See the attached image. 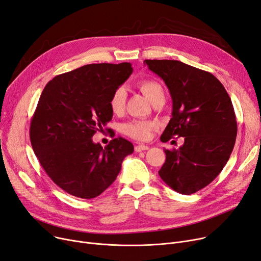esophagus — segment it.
Returning <instances> with one entry per match:
<instances>
[{
  "label": "esophagus",
  "instance_id": "esophagus-1",
  "mask_svg": "<svg viewBox=\"0 0 261 261\" xmlns=\"http://www.w3.org/2000/svg\"><path fill=\"white\" fill-rule=\"evenodd\" d=\"M148 149H149V147H148L147 145H143V144L136 145V146L134 147L135 152H141V151H144V150H148Z\"/></svg>",
  "mask_w": 261,
  "mask_h": 261
}]
</instances>
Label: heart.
<instances>
[{
  "instance_id": "b5f03b06",
  "label": "heart",
  "mask_w": 261,
  "mask_h": 261,
  "mask_svg": "<svg viewBox=\"0 0 261 261\" xmlns=\"http://www.w3.org/2000/svg\"><path fill=\"white\" fill-rule=\"evenodd\" d=\"M138 87L140 91L146 96V97L155 103L159 100H164L165 98V92H164L163 86L159 81L153 79H144L141 80ZM126 105V90L125 88H117L111 95L109 100V107L114 114H119L123 111ZM156 122L151 120L143 119H132L122 125V132L130 138L138 141H146L150 138L152 131L156 128Z\"/></svg>"
}]
</instances>
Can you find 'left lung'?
<instances>
[{
    "instance_id": "8db88e82",
    "label": "left lung",
    "mask_w": 261,
    "mask_h": 261,
    "mask_svg": "<svg viewBox=\"0 0 261 261\" xmlns=\"http://www.w3.org/2000/svg\"><path fill=\"white\" fill-rule=\"evenodd\" d=\"M170 92L172 117L161 141L184 138L179 149H165L161 179L182 195L195 194L221 172L234 149L236 115L223 85L210 72L177 60H145Z\"/></svg>"
}]
</instances>
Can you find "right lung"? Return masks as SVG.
<instances>
[{
  "label": "right lung",
  "mask_w": 261,
  "mask_h": 261,
  "mask_svg": "<svg viewBox=\"0 0 261 261\" xmlns=\"http://www.w3.org/2000/svg\"><path fill=\"white\" fill-rule=\"evenodd\" d=\"M131 64H87L47 82L31 121L30 138L41 166L67 194L93 199L111 185L133 145L116 138L92 141L112 119V93L132 74Z\"/></svg>",
  "instance_id": "1"
}]
</instances>
